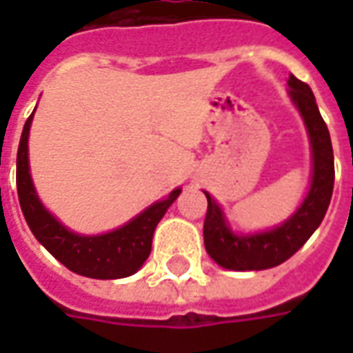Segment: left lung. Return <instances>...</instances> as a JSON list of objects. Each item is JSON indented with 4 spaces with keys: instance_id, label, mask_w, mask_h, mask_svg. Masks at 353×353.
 Instances as JSON below:
<instances>
[{
    "instance_id": "8db88e82",
    "label": "left lung",
    "mask_w": 353,
    "mask_h": 353,
    "mask_svg": "<svg viewBox=\"0 0 353 353\" xmlns=\"http://www.w3.org/2000/svg\"><path fill=\"white\" fill-rule=\"evenodd\" d=\"M289 96L303 115L312 145V183L306 199L280 227L266 232L238 236L229 229L221 208L204 192L208 212L204 219V245L208 255L229 270H265L281 265L295 255L314 234L325 217L334 185V159L331 136L319 115L318 103L310 87L289 75Z\"/></svg>"
}]
</instances>
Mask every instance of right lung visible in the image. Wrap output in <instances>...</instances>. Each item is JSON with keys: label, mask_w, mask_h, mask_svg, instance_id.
Segmentation results:
<instances>
[{"label": "right lung", "mask_w": 353, "mask_h": 353, "mask_svg": "<svg viewBox=\"0 0 353 353\" xmlns=\"http://www.w3.org/2000/svg\"><path fill=\"white\" fill-rule=\"evenodd\" d=\"M32 119L34 113L28 117L24 124L17 153V191L30 230L39 240V244L45 245V250L72 272L96 280H117L132 276L149 257L154 229L172 202L179 196L181 189H174L168 199L154 202L153 206L147 208L145 212H141L121 229L98 236L75 234L65 229L57 217H52L43 208L41 200L37 199L28 164V136Z\"/></svg>", "instance_id": "add662e5"}]
</instances>
